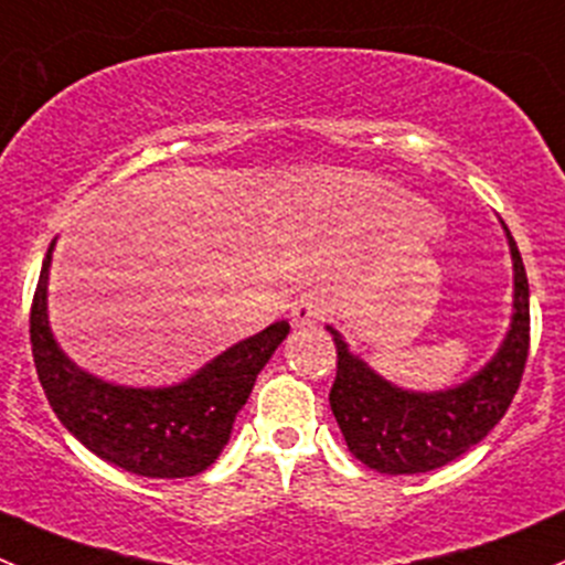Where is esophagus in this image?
<instances>
[{
  "label": "esophagus",
  "mask_w": 565,
  "mask_h": 565,
  "mask_svg": "<svg viewBox=\"0 0 565 565\" xmlns=\"http://www.w3.org/2000/svg\"><path fill=\"white\" fill-rule=\"evenodd\" d=\"M327 302L319 297H302L291 305V324L294 327H313L316 321L324 319Z\"/></svg>",
  "instance_id": "1"
}]
</instances>
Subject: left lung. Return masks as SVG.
Wrapping results in <instances>:
<instances>
[{
    "label": "left lung",
    "mask_w": 565,
    "mask_h": 565,
    "mask_svg": "<svg viewBox=\"0 0 565 565\" xmlns=\"http://www.w3.org/2000/svg\"><path fill=\"white\" fill-rule=\"evenodd\" d=\"M513 257V316L504 341L486 366L466 383L444 391H407L380 377L360 354L349 352L335 327L327 324L338 349L330 407L349 452L380 475H422L452 463L480 444L519 391L530 349V286L519 246Z\"/></svg>",
    "instance_id": "1"
}]
</instances>
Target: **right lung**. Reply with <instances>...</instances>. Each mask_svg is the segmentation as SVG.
Masks as SVG:
<instances>
[{
  "mask_svg": "<svg viewBox=\"0 0 565 565\" xmlns=\"http://www.w3.org/2000/svg\"><path fill=\"white\" fill-rule=\"evenodd\" d=\"M52 249L55 241L38 277L30 341L38 380L63 427L96 458L138 477L177 480L216 463L257 374L286 341L288 321L233 343L182 383L163 388L107 383L79 369L52 335L46 310Z\"/></svg>",
  "mask_w": 565,
  "mask_h": 565,
  "instance_id": "obj_1",
  "label": "right lung"
}]
</instances>
